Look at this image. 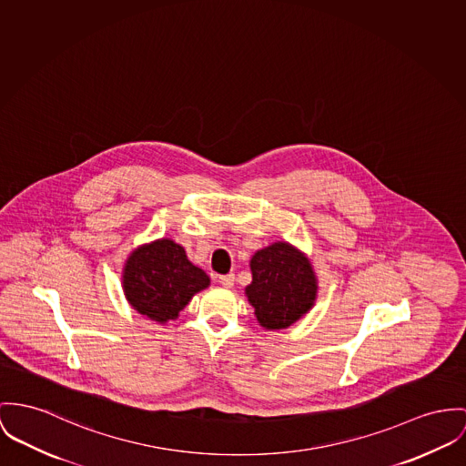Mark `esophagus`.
<instances>
[{"instance_id": "esophagus-1", "label": "esophagus", "mask_w": 466, "mask_h": 466, "mask_svg": "<svg viewBox=\"0 0 466 466\" xmlns=\"http://www.w3.org/2000/svg\"><path fill=\"white\" fill-rule=\"evenodd\" d=\"M234 280H236V277L232 275V273H228V275H221V277H218V282L221 284L223 287H232L234 286Z\"/></svg>"}]
</instances>
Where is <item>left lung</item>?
<instances>
[{"label": "left lung", "instance_id": "8db88e82", "mask_svg": "<svg viewBox=\"0 0 466 466\" xmlns=\"http://www.w3.org/2000/svg\"><path fill=\"white\" fill-rule=\"evenodd\" d=\"M247 296L266 329H284L303 318L316 301L318 279L310 260L286 241L255 251Z\"/></svg>", "mask_w": 466, "mask_h": 466}]
</instances>
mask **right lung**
<instances>
[{
	"instance_id": "right-lung-1",
	"label": "right lung",
	"mask_w": 466,
	"mask_h": 466,
	"mask_svg": "<svg viewBox=\"0 0 466 466\" xmlns=\"http://www.w3.org/2000/svg\"><path fill=\"white\" fill-rule=\"evenodd\" d=\"M206 271L187 260L172 239H157L133 251L124 266L122 287L135 310L152 321L176 319L189 299L209 287Z\"/></svg>"
}]
</instances>
